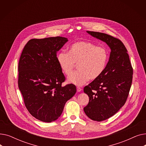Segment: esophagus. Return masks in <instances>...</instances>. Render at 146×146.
I'll return each mask as SVG.
<instances>
[{
  "mask_svg": "<svg viewBox=\"0 0 146 146\" xmlns=\"http://www.w3.org/2000/svg\"><path fill=\"white\" fill-rule=\"evenodd\" d=\"M82 90V89L79 87H77V91L79 92H80Z\"/></svg>",
  "mask_w": 146,
  "mask_h": 146,
  "instance_id": "obj_1",
  "label": "esophagus"
}]
</instances>
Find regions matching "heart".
I'll use <instances>...</instances> for the list:
<instances>
[{"mask_svg": "<svg viewBox=\"0 0 146 146\" xmlns=\"http://www.w3.org/2000/svg\"><path fill=\"white\" fill-rule=\"evenodd\" d=\"M108 51L104 47L85 41L72 44L68 52H60L57 56L61 71L66 76L73 72L75 64L79 71L67 79L69 83L81 86L89 79H98L104 72L108 61Z\"/></svg>", "mask_w": 146, "mask_h": 146, "instance_id": "obj_1", "label": "heart"}]
</instances>
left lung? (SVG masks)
Wrapping results in <instances>:
<instances>
[{
    "label": "left lung",
    "mask_w": 146,
    "mask_h": 146,
    "mask_svg": "<svg viewBox=\"0 0 146 146\" xmlns=\"http://www.w3.org/2000/svg\"><path fill=\"white\" fill-rule=\"evenodd\" d=\"M87 33L105 42L111 48L102 75L83 89L89 97L84 111L91 119L102 121L113 116L125 104L131 86L133 69L127 50L120 40L105 33Z\"/></svg>",
    "instance_id": "left-lung-1"
}]
</instances>
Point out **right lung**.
<instances>
[{"label": "right lung", "instance_id": "add662e5", "mask_svg": "<svg viewBox=\"0 0 146 146\" xmlns=\"http://www.w3.org/2000/svg\"><path fill=\"white\" fill-rule=\"evenodd\" d=\"M61 36L31 39L25 45L18 64V87L29 112L45 122L56 121L66 102L76 92L66 80L57 61V52L67 42Z\"/></svg>", "mask_w": 146, "mask_h": 146}]
</instances>
